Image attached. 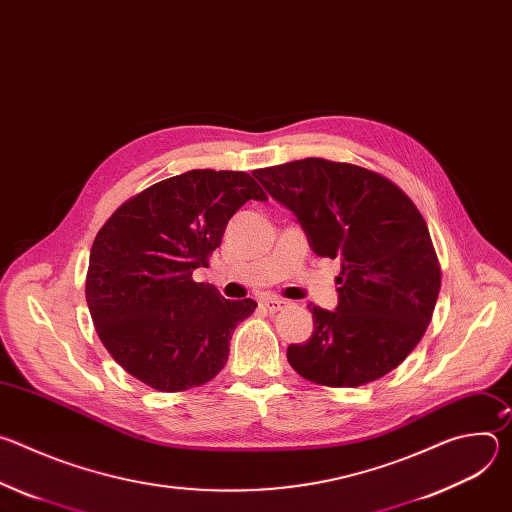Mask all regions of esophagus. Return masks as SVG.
I'll return each instance as SVG.
<instances>
[{"label":"esophagus","mask_w":512,"mask_h":512,"mask_svg":"<svg viewBox=\"0 0 512 512\" xmlns=\"http://www.w3.org/2000/svg\"><path fill=\"white\" fill-rule=\"evenodd\" d=\"M263 306L269 310V312H281V310H285V308H289V302L287 300H279V298H269V300H265L263 302Z\"/></svg>","instance_id":"1"}]
</instances>
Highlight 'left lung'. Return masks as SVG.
I'll return each mask as SVG.
<instances>
[{
    "instance_id": "1",
    "label": "left lung",
    "mask_w": 512,
    "mask_h": 512,
    "mask_svg": "<svg viewBox=\"0 0 512 512\" xmlns=\"http://www.w3.org/2000/svg\"><path fill=\"white\" fill-rule=\"evenodd\" d=\"M296 214L312 251L340 259L338 306H312L314 332L287 346L304 379L358 387L397 369L425 334L442 271L421 212L391 180L354 164L306 158L255 170Z\"/></svg>"
}]
</instances>
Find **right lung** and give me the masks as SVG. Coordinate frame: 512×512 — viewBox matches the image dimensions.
Returning a JSON list of instances; mask_svg holds the SVG:
<instances>
[{
	"label": "right lung",
	"instance_id": "add662e5",
	"mask_svg": "<svg viewBox=\"0 0 512 512\" xmlns=\"http://www.w3.org/2000/svg\"><path fill=\"white\" fill-rule=\"evenodd\" d=\"M247 200H267L247 172L190 170L123 202L97 233L87 304L121 367L164 393L200 387L223 371L229 340L257 304L196 283Z\"/></svg>",
	"mask_w": 512,
	"mask_h": 512
}]
</instances>
